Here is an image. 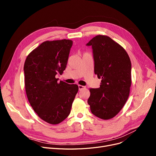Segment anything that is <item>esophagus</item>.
Listing matches in <instances>:
<instances>
[{
  "instance_id": "obj_1",
  "label": "esophagus",
  "mask_w": 156,
  "mask_h": 156,
  "mask_svg": "<svg viewBox=\"0 0 156 156\" xmlns=\"http://www.w3.org/2000/svg\"><path fill=\"white\" fill-rule=\"evenodd\" d=\"M86 87L85 86H82V85H78V88H79V90H81L82 89H84Z\"/></svg>"
}]
</instances>
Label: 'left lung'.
<instances>
[{"label":"left lung","instance_id":"1","mask_svg":"<svg viewBox=\"0 0 156 156\" xmlns=\"http://www.w3.org/2000/svg\"><path fill=\"white\" fill-rule=\"evenodd\" d=\"M92 46L94 73L101 78L100 87L90 88L88 104L95 116L109 119L125 105L132 83V64L125 49L105 35H97L87 44Z\"/></svg>","mask_w":156,"mask_h":156}]
</instances>
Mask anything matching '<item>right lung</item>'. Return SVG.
Instances as JSON below:
<instances>
[{
    "instance_id": "add662e5",
    "label": "right lung",
    "mask_w": 156,
    "mask_h": 156,
    "mask_svg": "<svg viewBox=\"0 0 156 156\" xmlns=\"http://www.w3.org/2000/svg\"><path fill=\"white\" fill-rule=\"evenodd\" d=\"M73 41H46L34 49L24 64V83L28 101L37 115L52 125L59 124L71 112L78 86L55 78L68 62Z\"/></svg>"
}]
</instances>
